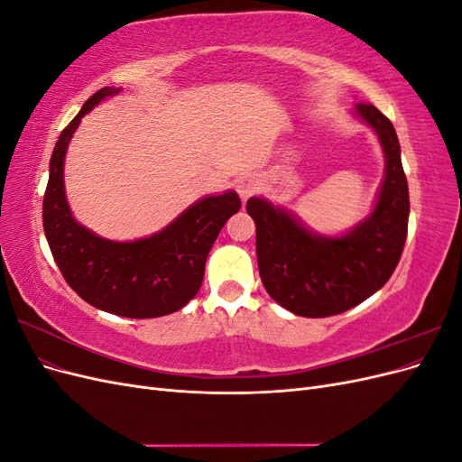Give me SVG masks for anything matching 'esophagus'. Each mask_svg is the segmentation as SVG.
I'll use <instances>...</instances> for the list:
<instances>
[{
    "label": "esophagus",
    "instance_id": "esophagus-1",
    "mask_svg": "<svg viewBox=\"0 0 462 462\" xmlns=\"http://www.w3.org/2000/svg\"><path fill=\"white\" fill-rule=\"evenodd\" d=\"M260 189H262V180L258 175H253V173L241 177L239 183H236V190H239L243 200L254 197L256 192H260Z\"/></svg>",
    "mask_w": 462,
    "mask_h": 462
}]
</instances>
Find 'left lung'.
Segmentation results:
<instances>
[{
  "instance_id": "left-lung-1",
  "label": "left lung",
  "mask_w": 462,
  "mask_h": 462,
  "mask_svg": "<svg viewBox=\"0 0 462 462\" xmlns=\"http://www.w3.org/2000/svg\"><path fill=\"white\" fill-rule=\"evenodd\" d=\"M356 114L380 136L385 179L372 216L339 239L306 231L287 212L250 199L256 223V256L268 295L304 318L341 314L380 291L401 260L409 229V185L399 138L380 109L360 102Z\"/></svg>"
}]
</instances>
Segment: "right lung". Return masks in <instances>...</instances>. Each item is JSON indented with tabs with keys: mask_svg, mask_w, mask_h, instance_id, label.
<instances>
[{
	"mask_svg": "<svg viewBox=\"0 0 462 462\" xmlns=\"http://www.w3.org/2000/svg\"><path fill=\"white\" fill-rule=\"evenodd\" d=\"M117 92L109 87L97 90L61 131L50 160L42 219L53 260L82 300L125 318H158L180 310L197 295L209 248L241 209V199L233 190L202 199L163 231L134 243L106 241L79 226L65 200V152L80 119Z\"/></svg>",
	"mask_w": 462,
	"mask_h": 462,
	"instance_id": "right-lung-1",
	"label": "right lung"
}]
</instances>
